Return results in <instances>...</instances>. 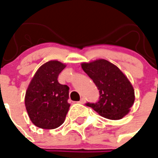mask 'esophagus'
Instances as JSON below:
<instances>
[{
	"label": "esophagus",
	"mask_w": 158,
	"mask_h": 158,
	"mask_svg": "<svg viewBox=\"0 0 158 158\" xmlns=\"http://www.w3.org/2000/svg\"><path fill=\"white\" fill-rule=\"evenodd\" d=\"M79 104H85V98H81L80 99V100L79 101Z\"/></svg>",
	"instance_id": "esophagus-1"
}]
</instances>
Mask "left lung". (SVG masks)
<instances>
[{"label": "left lung", "instance_id": "left-lung-1", "mask_svg": "<svg viewBox=\"0 0 158 158\" xmlns=\"http://www.w3.org/2000/svg\"><path fill=\"white\" fill-rule=\"evenodd\" d=\"M81 67L100 92L98 102L86 106L110 120H120L127 115L135 101V92L121 69L106 59L83 63Z\"/></svg>", "mask_w": 158, "mask_h": 158}]
</instances>
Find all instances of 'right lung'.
<instances>
[{
	"label": "right lung",
	"mask_w": 158,
	"mask_h": 158,
	"mask_svg": "<svg viewBox=\"0 0 158 158\" xmlns=\"http://www.w3.org/2000/svg\"><path fill=\"white\" fill-rule=\"evenodd\" d=\"M66 65L51 60L41 66L31 79L25 95V106L31 122L43 129H55L64 123L69 103L67 85L58 77Z\"/></svg>",
	"instance_id": "1"
}]
</instances>
